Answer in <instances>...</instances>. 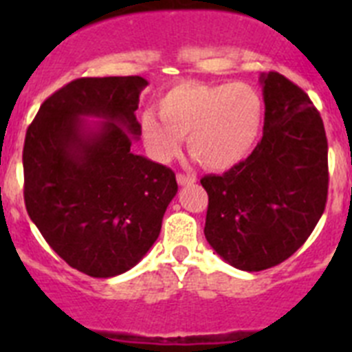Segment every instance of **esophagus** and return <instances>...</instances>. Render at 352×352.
Wrapping results in <instances>:
<instances>
[{
  "mask_svg": "<svg viewBox=\"0 0 352 352\" xmlns=\"http://www.w3.org/2000/svg\"><path fill=\"white\" fill-rule=\"evenodd\" d=\"M176 179H178V183L182 186L185 185H192V183H195V176H192V174H182L178 173V176H176Z\"/></svg>",
  "mask_w": 352,
  "mask_h": 352,
  "instance_id": "esophagus-1",
  "label": "esophagus"
}]
</instances>
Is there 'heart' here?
<instances>
[{
    "instance_id": "heart-1",
    "label": "heart",
    "mask_w": 352,
    "mask_h": 352,
    "mask_svg": "<svg viewBox=\"0 0 352 352\" xmlns=\"http://www.w3.org/2000/svg\"><path fill=\"white\" fill-rule=\"evenodd\" d=\"M263 98L245 82L179 84L158 102V114L141 116V138L148 155L167 164L182 151L206 169L226 170L250 155L263 126Z\"/></svg>"
}]
</instances>
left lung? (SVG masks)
I'll use <instances>...</instances> for the list:
<instances>
[{
  "label": "left lung",
  "instance_id": "8db88e82",
  "mask_svg": "<svg viewBox=\"0 0 352 352\" xmlns=\"http://www.w3.org/2000/svg\"><path fill=\"white\" fill-rule=\"evenodd\" d=\"M263 139L220 174H208L204 236L226 263L261 272L312 234L328 197V141L309 95L278 72L261 76Z\"/></svg>",
  "mask_w": 352,
  "mask_h": 352
}]
</instances>
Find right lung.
Segmentation results:
<instances>
[{
  "instance_id": "add662e5",
  "label": "right lung",
  "mask_w": 352,
  "mask_h": 352,
  "mask_svg": "<svg viewBox=\"0 0 352 352\" xmlns=\"http://www.w3.org/2000/svg\"><path fill=\"white\" fill-rule=\"evenodd\" d=\"M146 86L139 76L72 80L28 126V214L68 266L95 278L121 275L146 256L178 192L169 167L132 151Z\"/></svg>"
}]
</instances>
